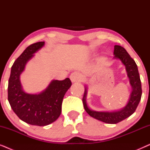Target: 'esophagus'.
<instances>
[{
  "label": "esophagus",
  "mask_w": 150,
  "mask_h": 150,
  "mask_svg": "<svg viewBox=\"0 0 150 150\" xmlns=\"http://www.w3.org/2000/svg\"><path fill=\"white\" fill-rule=\"evenodd\" d=\"M69 78H70L71 81L72 82V83H75V82L80 81L82 80L81 75H80V74L78 72H73L72 74H71Z\"/></svg>",
  "instance_id": "1"
}]
</instances>
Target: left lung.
<instances>
[{
  "label": "left lung",
  "mask_w": 150,
  "mask_h": 150,
  "mask_svg": "<svg viewBox=\"0 0 150 150\" xmlns=\"http://www.w3.org/2000/svg\"><path fill=\"white\" fill-rule=\"evenodd\" d=\"M113 54V59L120 60L126 67L127 77L128 78L130 85L132 87V91L126 105L122 108L111 111H98L91 109L88 106L86 100L87 95V87L86 85L85 86V93L83 98L84 108L90 116L106 124H111L122 122L134 113L142 95L141 79L138 67L135 61L131 58L125 48L118 45H115Z\"/></svg>",
  "instance_id": "1"
}]
</instances>
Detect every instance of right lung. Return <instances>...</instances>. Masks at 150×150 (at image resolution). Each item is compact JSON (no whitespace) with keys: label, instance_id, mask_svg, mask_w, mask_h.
Returning a JSON list of instances; mask_svg holds the SVG:
<instances>
[{"label":"right lung","instance_id":"right-lung-1","mask_svg":"<svg viewBox=\"0 0 150 150\" xmlns=\"http://www.w3.org/2000/svg\"><path fill=\"white\" fill-rule=\"evenodd\" d=\"M44 44V42L35 43L24 50L12 65L8 84V101L12 110L22 121L38 126H47L59 118L63 97L71 85L70 79L66 78L63 81L52 80L40 93H28L24 90L20 75Z\"/></svg>","mask_w":150,"mask_h":150}]
</instances>
